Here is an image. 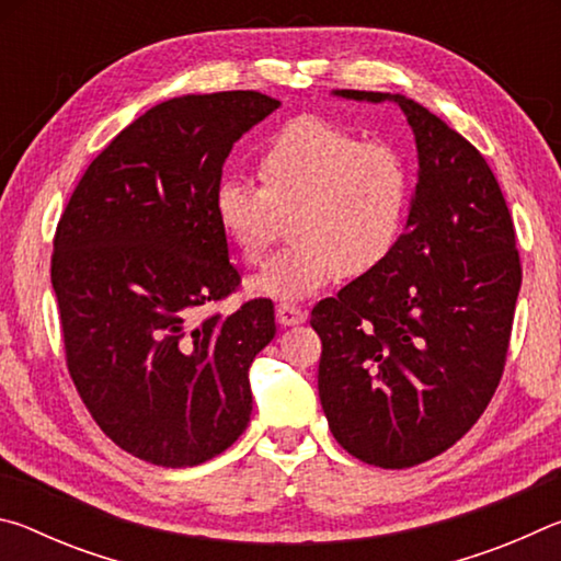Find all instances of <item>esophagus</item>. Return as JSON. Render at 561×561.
I'll list each match as a JSON object with an SVG mask.
<instances>
[{"label":"esophagus","instance_id":"34e87169","mask_svg":"<svg viewBox=\"0 0 561 561\" xmlns=\"http://www.w3.org/2000/svg\"><path fill=\"white\" fill-rule=\"evenodd\" d=\"M277 321L282 327H297L307 321V311L301 307H294V304H279L277 307Z\"/></svg>","mask_w":561,"mask_h":561}]
</instances>
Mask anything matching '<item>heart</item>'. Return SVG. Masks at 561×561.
<instances>
[{
  "mask_svg": "<svg viewBox=\"0 0 561 561\" xmlns=\"http://www.w3.org/2000/svg\"><path fill=\"white\" fill-rule=\"evenodd\" d=\"M260 185L222 178L213 215L247 264H257L291 215L287 250L250 279L257 297L289 304L314 297L341 274L381 267L401 244L413 205V168L388 144L299 116L274 130L257 156Z\"/></svg>",
  "mask_w": 561,
  "mask_h": 561,
  "instance_id": "heart-1",
  "label": "heart"
}]
</instances>
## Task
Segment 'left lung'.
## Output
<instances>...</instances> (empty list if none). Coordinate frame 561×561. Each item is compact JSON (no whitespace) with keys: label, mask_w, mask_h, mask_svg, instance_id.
<instances>
[{"label":"left lung","mask_w":561,"mask_h":561,"mask_svg":"<svg viewBox=\"0 0 561 561\" xmlns=\"http://www.w3.org/2000/svg\"><path fill=\"white\" fill-rule=\"evenodd\" d=\"M401 106L417 183L401 244L321 299L319 398L336 443L386 470L448 450L502 378L522 284L515 225L480 150L401 93L334 91Z\"/></svg>","instance_id":"obj_1"}]
</instances>
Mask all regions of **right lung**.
Returning a JSON list of instances; mask_svg holds the SVG:
<instances>
[{"label": "right lung", "mask_w": 561, "mask_h": 561, "mask_svg": "<svg viewBox=\"0 0 561 561\" xmlns=\"http://www.w3.org/2000/svg\"><path fill=\"white\" fill-rule=\"evenodd\" d=\"M277 108L257 91L158 103L93 160L56 227L66 366L99 428L146 462L193 468L250 423V366L277 334L272 301L197 309L240 284L213 193L232 146Z\"/></svg>", "instance_id": "right-lung-1"}]
</instances>
